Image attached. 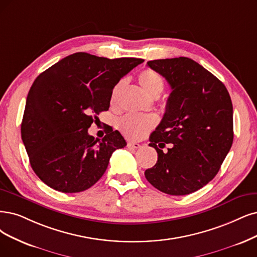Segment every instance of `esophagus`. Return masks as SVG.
Here are the masks:
<instances>
[{
	"mask_svg": "<svg viewBox=\"0 0 257 257\" xmlns=\"http://www.w3.org/2000/svg\"><path fill=\"white\" fill-rule=\"evenodd\" d=\"M127 147H128V149H138L141 147V144L137 143V142H129V143L127 144Z\"/></svg>",
	"mask_w": 257,
	"mask_h": 257,
	"instance_id": "1",
	"label": "esophagus"
}]
</instances>
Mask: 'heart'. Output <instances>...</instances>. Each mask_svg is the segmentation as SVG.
Here are the masks:
<instances>
[{
    "mask_svg": "<svg viewBox=\"0 0 257 257\" xmlns=\"http://www.w3.org/2000/svg\"><path fill=\"white\" fill-rule=\"evenodd\" d=\"M139 83L149 97L157 98L164 90V80L159 73L151 69L142 71L138 76ZM122 88V81H119L113 88L110 96L112 104H115L117 96ZM157 118L153 115L143 114H127L117 120V128L121 134L130 140H139L156 126Z\"/></svg>",
    "mask_w": 257,
    "mask_h": 257,
    "instance_id": "obj_1",
    "label": "heart"
}]
</instances>
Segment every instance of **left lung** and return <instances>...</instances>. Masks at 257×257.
Instances as JSON below:
<instances>
[{
  "label": "left lung",
  "instance_id": "left-lung-1",
  "mask_svg": "<svg viewBox=\"0 0 257 257\" xmlns=\"http://www.w3.org/2000/svg\"><path fill=\"white\" fill-rule=\"evenodd\" d=\"M147 65L163 76L172 93L162 120L149 138L158 161L145 170V177L165 194L188 195L212 181L231 149L230 94L216 76L187 57Z\"/></svg>",
  "mask_w": 257,
  "mask_h": 257
}]
</instances>
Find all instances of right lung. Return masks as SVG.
Returning <instances> with one entry per match:
<instances>
[{"mask_svg":"<svg viewBox=\"0 0 257 257\" xmlns=\"http://www.w3.org/2000/svg\"><path fill=\"white\" fill-rule=\"evenodd\" d=\"M142 62L75 53L36 78L26 98L21 137L33 170L47 186L62 193L85 191L106 172L113 151L127 145L117 130L109 128L99 140L88 129L109 110L120 78Z\"/></svg>","mask_w":257,"mask_h":257,"instance_id":"obj_1","label":"right lung"}]
</instances>
